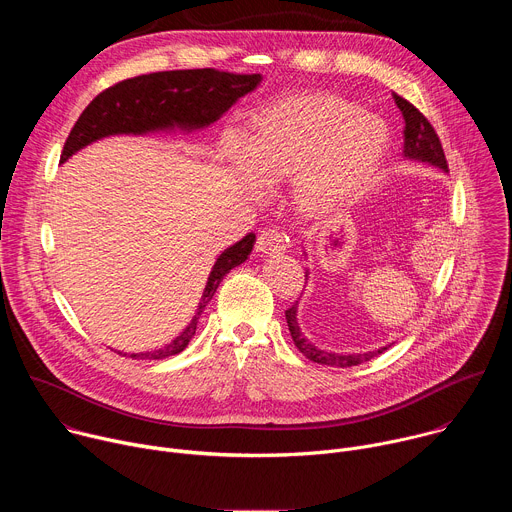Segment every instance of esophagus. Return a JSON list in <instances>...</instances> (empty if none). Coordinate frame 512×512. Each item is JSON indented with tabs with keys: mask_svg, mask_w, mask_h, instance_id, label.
<instances>
[{
	"mask_svg": "<svg viewBox=\"0 0 512 512\" xmlns=\"http://www.w3.org/2000/svg\"><path fill=\"white\" fill-rule=\"evenodd\" d=\"M285 247H287V239L277 229H265L257 239V251L261 255H277V253H283Z\"/></svg>",
	"mask_w": 512,
	"mask_h": 512,
	"instance_id": "1",
	"label": "esophagus"
}]
</instances>
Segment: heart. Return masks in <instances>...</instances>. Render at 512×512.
<instances>
[{"instance_id":"b5f03b06","label":"heart","mask_w":512,"mask_h":512,"mask_svg":"<svg viewBox=\"0 0 512 512\" xmlns=\"http://www.w3.org/2000/svg\"><path fill=\"white\" fill-rule=\"evenodd\" d=\"M389 148L387 125L322 91L287 93L253 115L245 154L229 150L239 174L249 168L261 186L296 176L308 212H332L356 200L377 178Z\"/></svg>"}]
</instances>
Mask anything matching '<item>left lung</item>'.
<instances>
[{"label":"left lung","instance_id":"8db88e82","mask_svg":"<svg viewBox=\"0 0 512 512\" xmlns=\"http://www.w3.org/2000/svg\"><path fill=\"white\" fill-rule=\"evenodd\" d=\"M393 99H395V103H397V107H399V111L405 119L403 156L407 160L425 162V164H431L435 168L448 172V162H446V156H444L442 141H440V137H437L431 123L425 119V115L419 113V109H415L407 99H403L399 95H393ZM306 277H308V273H306ZM285 320H287V326H289V334H291V338H294V344L298 346V350L306 358H310L318 364H326V367H342V369L344 367H356V364L375 358L377 354L385 352L391 346V344L381 346L379 350L364 352V354H336V352H328V350H322V348L314 346L302 334L300 324H298V302L285 310Z\"/></svg>","mask_w":512,"mask_h":512}]
</instances>
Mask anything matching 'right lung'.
<instances>
[{
    "mask_svg": "<svg viewBox=\"0 0 512 512\" xmlns=\"http://www.w3.org/2000/svg\"><path fill=\"white\" fill-rule=\"evenodd\" d=\"M259 83L261 75H235V72L214 68L166 70L121 81L97 95L81 113L66 137L60 162L64 164L72 154L109 135H145L176 127L184 131L208 127L221 119L223 113H227L241 97L255 91ZM253 245L255 235L249 233L218 255L202 291L196 314L180 336L158 350L133 352L129 356L160 360L182 352L196 334V324L212 300L216 287L221 285L233 267L247 261Z\"/></svg>",
    "mask_w": 512,
    "mask_h": 512,
    "instance_id": "right-lung-1",
    "label": "right lung"
}]
</instances>
